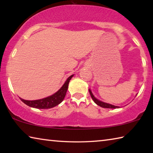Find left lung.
Segmentation results:
<instances>
[{"mask_svg": "<svg viewBox=\"0 0 153 153\" xmlns=\"http://www.w3.org/2000/svg\"><path fill=\"white\" fill-rule=\"evenodd\" d=\"M89 92L90 94V96H91V97L92 98V100H94V102L97 105L100 106V107H101L102 108H120V107H118V106L113 105L111 104H109V103L102 102V101H101V100H99L98 99H97V98L94 97V94H92V92L91 90H90V89H89Z\"/></svg>", "mask_w": 153, "mask_h": 153, "instance_id": "obj_1", "label": "left lung"}]
</instances>
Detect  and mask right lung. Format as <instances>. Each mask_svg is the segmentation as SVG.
Listing matches in <instances>:
<instances>
[{"label":"right lung","mask_w":153,"mask_h":153,"mask_svg":"<svg viewBox=\"0 0 153 153\" xmlns=\"http://www.w3.org/2000/svg\"><path fill=\"white\" fill-rule=\"evenodd\" d=\"M74 76V75H71V76H69L61 88L53 95L39 100H27L23 99L22 98H19L20 100L23 102L25 103V105L29 106V107L36 108H51L56 107V105L60 104L63 100L66 95L67 90L68 89L69 81H70V79L73 77Z\"/></svg>","instance_id":"add662e5"}]
</instances>
